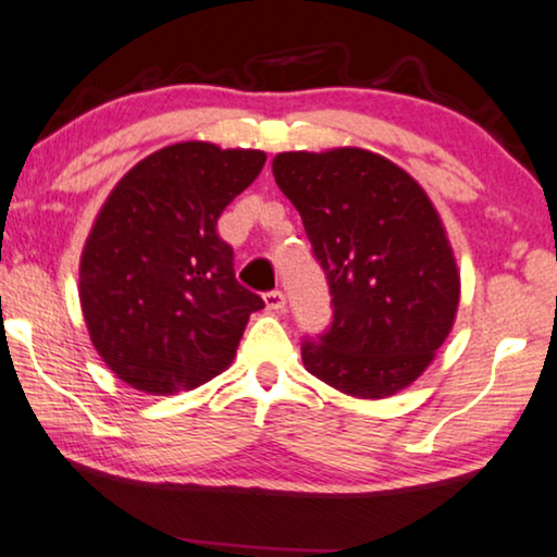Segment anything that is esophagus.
Wrapping results in <instances>:
<instances>
[{
    "label": "esophagus",
    "mask_w": 557,
    "mask_h": 557,
    "mask_svg": "<svg viewBox=\"0 0 557 557\" xmlns=\"http://www.w3.org/2000/svg\"><path fill=\"white\" fill-rule=\"evenodd\" d=\"M263 301H265V309L269 311H273V314H281V311L286 309V294L284 292H269L263 296Z\"/></svg>",
    "instance_id": "obj_1"
}]
</instances>
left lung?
<instances>
[{"mask_svg": "<svg viewBox=\"0 0 557 557\" xmlns=\"http://www.w3.org/2000/svg\"><path fill=\"white\" fill-rule=\"evenodd\" d=\"M273 177L299 210L332 294V326L304 339V368L355 398L408 387L446 342L461 294L429 195L391 159L357 147L284 151Z\"/></svg>", "mask_w": 557, "mask_h": 557, "instance_id": "1", "label": "left lung"}]
</instances>
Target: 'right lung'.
<instances>
[{
    "instance_id": "1",
    "label": "right lung",
    "mask_w": 557,
    "mask_h": 557,
    "mask_svg": "<svg viewBox=\"0 0 557 557\" xmlns=\"http://www.w3.org/2000/svg\"><path fill=\"white\" fill-rule=\"evenodd\" d=\"M263 164L258 149L180 141L106 197L81 256V307L96 352L136 391L174 395L220 375L263 309L215 231Z\"/></svg>"
}]
</instances>
